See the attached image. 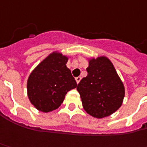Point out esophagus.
I'll return each instance as SVG.
<instances>
[{
    "label": "esophagus",
    "instance_id": "1",
    "mask_svg": "<svg viewBox=\"0 0 147 147\" xmlns=\"http://www.w3.org/2000/svg\"><path fill=\"white\" fill-rule=\"evenodd\" d=\"M80 80H81V76H78V77H76V83H77V84L80 83Z\"/></svg>",
    "mask_w": 147,
    "mask_h": 147
}]
</instances>
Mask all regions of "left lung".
Returning <instances> with one entry per match:
<instances>
[{
    "mask_svg": "<svg viewBox=\"0 0 147 147\" xmlns=\"http://www.w3.org/2000/svg\"><path fill=\"white\" fill-rule=\"evenodd\" d=\"M87 59L88 75L80 80L76 89L84 111L94 118L102 119L113 114L122 106L124 85L107 57Z\"/></svg>",
    "mask_w": 147,
    "mask_h": 147,
    "instance_id": "left-lung-1",
    "label": "left lung"
}]
</instances>
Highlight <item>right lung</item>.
Instances as JSON below:
<instances>
[{
    "label": "right lung",
    "instance_id": "obj_1",
    "mask_svg": "<svg viewBox=\"0 0 147 147\" xmlns=\"http://www.w3.org/2000/svg\"><path fill=\"white\" fill-rule=\"evenodd\" d=\"M71 56L53 51L33 69L27 82L30 102L41 112H50L63 103L66 94L77 87L67 63Z\"/></svg>",
    "mask_w": 147,
    "mask_h": 147
}]
</instances>
